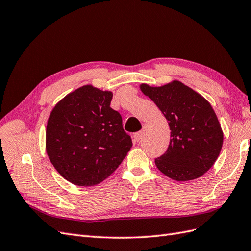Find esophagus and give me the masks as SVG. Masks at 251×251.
<instances>
[{
	"mask_svg": "<svg viewBox=\"0 0 251 251\" xmlns=\"http://www.w3.org/2000/svg\"><path fill=\"white\" fill-rule=\"evenodd\" d=\"M141 137H142V133L141 132H137V133L134 134L133 139H134L135 142H138L141 139Z\"/></svg>",
	"mask_w": 251,
	"mask_h": 251,
	"instance_id": "obj_1",
	"label": "esophagus"
}]
</instances>
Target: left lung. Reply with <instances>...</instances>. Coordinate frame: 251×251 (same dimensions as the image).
<instances>
[{
  "mask_svg": "<svg viewBox=\"0 0 251 251\" xmlns=\"http://www.w3.org/2000/svg\"><path fill=\"white\" fill-rule=\"evenodd\" d=\"M161 110L171 128L169 148L155 159L156 166L171 179L201 177L221 151L223 133L209 102L183 83L174 80L162 87L140 86Z\"/></svg>",
  "mask_w": 251,
  "mask_h": 251,
  "instance_id": "obj_1",
  "label": "left lung"
}]
</instances>
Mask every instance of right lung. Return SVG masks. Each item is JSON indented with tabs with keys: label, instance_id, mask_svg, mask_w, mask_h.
<instances>
[{
	"label": "right lung",
	"instance_id": "obj_1",
	"mask_svg": "<svg viewBox=\"0 0 251 251\" xmlns=\"http://www.w3.org/2000/svg\"><path fill=\"white\" fill-rule=\"evenodd\" d=\"M113 94L83 86L52 110L46 131L51 163L78 186L100 183L123 162L133 143L120 114L110 104Z\"/></svg>",
	"mask_w": 251,
	"mask_h": 251
}]
</instances>
